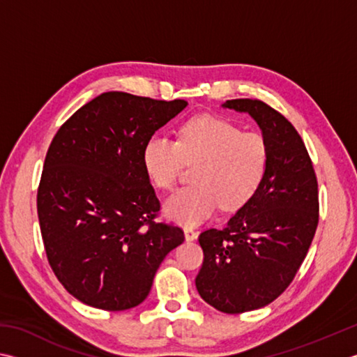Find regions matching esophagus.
<instances>
[{
  "instance_id": "1",
  "label": "esophagus",
  "mask_w": 357,
  "mask_h": 357,
  "mask_svg": "<svg viewBox=\"0 0 357 357\" xmlns=\"http://www.w3.org/2000/svg\"><path fill=\"white\" fill-rule=\"evenodd\" d=\"M184 236H185L187 241H193V240L198 238V232L192 227H184Z\"/></svg>"
}]
</instances>
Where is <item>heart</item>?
Listing matches in <instances>:
<instances>
[{
    "instance_id": "1",
    "label": "heart",
    "mask_w": 357,
    "mask_h": 357,
    "mask_svg": "<svg viewBox=\"0 0 357 357\" xmlns=\"http://www.w3.org/2000/svg\"><path fill=\"white\" fill-rule=\"evenodd\" d=\"M144 169L156 187L169 190L184 164L197 165L192 187L165 201L164 213L174 222L198 226L218 206L236 211L255 197L269 164L268 144L258 132H241L212 116L193 117L183 125L178 142L153 136L144 146Z\"/></svg>"
}]
</instances>
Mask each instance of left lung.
<instances>
[{"label":"left lung","instance_id":"1","mask_svg":"<svg viewBox=\"0 0 357 357\" xmlns=\"http://www.w3.org/2000/svg\"><path fill=\"white\" fill-rule=\"evenodd\" d=\"M221 107L252 117L269 150L266 176L255 197L225 229L199 235V296L215 310L238 314L274 302L296 277L317 229L319 195L308 151L288 119L252 99L226 100Z\"/></svg>","mask_w":357,"mask_h":357}]
</instances>
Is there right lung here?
I'll return each mask as SVG.
<instances>
[{
  "mask_svg": "<svg viewBox=\"0 0 357 357\" xmlns=\"http://www.w3.org/2000/svg\"><path fill=\"white\" fill-rule=\"evenodd\" d=\"M108 91L61 125L37 195L49 264L82 303L123 311L142 303L159 264L184 241L155 222L159 199L144 169V146L187 107Z\"/></svg>",
  "mask_w": 357,
  "mask_h": 357,
  "instance_id": "right-lung-1",
  "label": "right lung"
}]
</instances>
